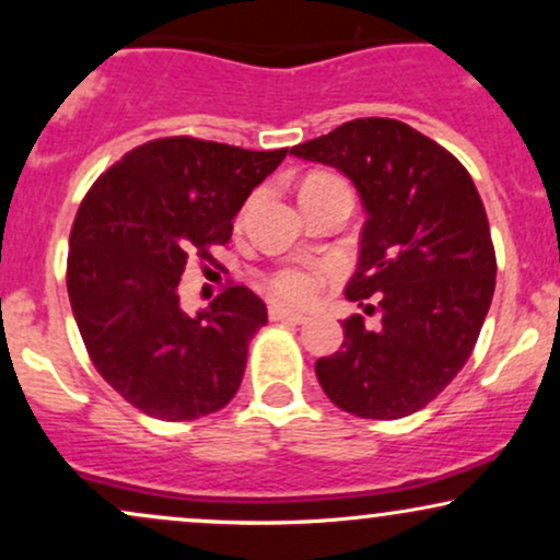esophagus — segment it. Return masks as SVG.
<instances>
[{
  "label": "esophagus",
  "instance_id": "34e87169",
  "mask_svg": "<svg viewBox=\"0 0 560 560\" xmlns=\"http://www.w3.org/2000/svg\"><path fill=\"white\" fill-rule=\"evenodd\" d=\"M268 316H271V320H284V324H305L307 320V316H302V313L289 311V307H281V305H271Z\"/></svg>",
  "mask_w": 560,
  "mask_h": 560
}]
</instances>
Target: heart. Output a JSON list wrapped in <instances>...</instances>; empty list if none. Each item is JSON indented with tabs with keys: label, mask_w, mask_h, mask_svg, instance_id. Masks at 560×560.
I'll list each match as a JSON object with an SVG mask.
<instances>
[{
	"label": "heart",
	"mask_w": 560,
	"mask_h": 560,
	"mask_svg": "<svg viewBox=\"0 0 560 560\" xmlns=\"http://www.w3.org/2000/svg\"><path fill=\"white\" fill-rule=\"evenodd\" d=\"M331 176H311L305 184L313 182H326ZM320 289V273L313 271V268H302V266H289L281 268L279 273H273L271 279V292L279 294L281 300L287 302H311L318 294Z\"/></svg>",
	"instance_id": "b5f03b06"
}]
</instances>
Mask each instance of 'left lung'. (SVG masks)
<instances>
[{
	"label": "left lung",
	"mask_w": 560,
	"mask_h": 560,
	"mask_svg": "<svg viewBox=\"0 0 560 560\" xmlns=\"http://www.w3.org/2000/svg\"><path fill=\"white\" fill-rule=\"evenodd\" d=\"M292 155L345 173L365 223L345 298V342L316 376L337 408L402 419L432 402L464 369L494 292V247L471 176L445 147L408 124L358 118Z\"/></svg>",
	"instance_id": "obj_1"
}]
</instances>
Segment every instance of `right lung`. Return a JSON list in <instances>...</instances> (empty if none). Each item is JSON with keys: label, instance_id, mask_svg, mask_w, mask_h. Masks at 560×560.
I'll list each match as a JSON object with an SVG mask.
<instances>
[{"label": "right lung", "instance_id": "right-lung-1", "mask_svg": "<svg viewBox=\"0 0 560 560\" xmlns=\"http://www.w3.org/2000/svg\"><path fill=\"white\" fill-rule=\"evenodd\" d=\"M287 150L191 137L147 141L96 178L70 231L68 298L94 369L141 413L191 421L240 389L247 345L268 324L253 289L229 287L197 316L178 284L210 260Z\"/></svg>", "mask_w": 560, "mask_h": 560}]
</instances>
